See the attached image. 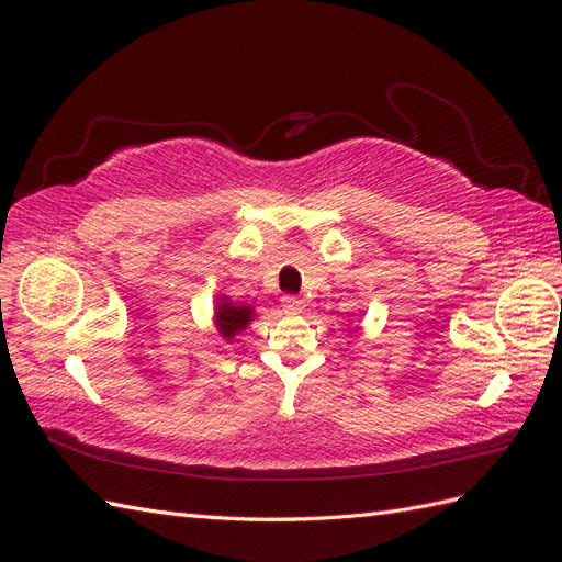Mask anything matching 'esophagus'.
<instances>
[{"label":"esophagus","instance_id":"obj_1","mask_svg":"<svg viewBox=\"0 0 562 562\" xmlns=\"http://www.w3.org/2000/svg\"><path fill=\"white\" fill-rule=\"evenodd\" d=\"M281 307H283V312H285L288 316H297V314L304 312V302H302L300 297H295V295H285V297L281 300Z\"/></svg>","mask_w":562,"mask_h":562}]
</instances>
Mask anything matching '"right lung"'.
<instances>
[{
    "instance_id": "add662e5",
    "label": "right lung",
    "mask_w": 562,
    "mask_h": 562,
    "mask_svg": "<svg viewBox=\"0 0 562 562\" xmlns=\"http://www.w3.org/2000/svg\"><path fill=\"white\" fill-rule=\"evenodd\" d=\"M255 316L258 314H255V307H250V304L234 302L229 295H217L213 307V326L225 342H234L250 326Z\"/></svg>"
}]
</instances>
